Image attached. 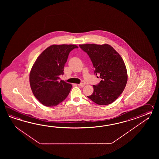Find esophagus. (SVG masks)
I'll use <instances>...</instances> for the list:
<instances>
[{
    "instance_id": "obj_1",
    "label": "esophagus",
    "mask_w": 159,
    "mask_h": 159,
    "mask_svg": "<svg viewBox=\"0 0 159 159\" xmlns=\"http://www.w3.org/2000/svg\"><path fill=\"white\" fill-rule=\"evenodd\" d=\"M78 85L80 87H84V84H83V83L80 84H78Z\"/></svg>"
}]
</instances>
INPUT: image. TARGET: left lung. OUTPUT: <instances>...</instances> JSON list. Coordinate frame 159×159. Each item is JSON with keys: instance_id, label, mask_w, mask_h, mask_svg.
<instances>
[{"instance_id": "1", "label": "left lung", "mask_w": 159, "mask_h": 159, "mask_svg": "<svg viewBox=\"0 0 159 159\" xmlns=\"http://www.w3.org/2000/svg\"><path fill=\"white\" fill-rule=\"evenodd\" d=\"M94 68V75H100L101 81L93 85L94 92L88 98L99 105L111 104L124 90L127 82V72L121 56L108 44H82Z\"/></svg>"}]
</instances>
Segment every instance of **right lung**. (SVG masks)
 <instances>
[{"instance_id":"add662e5","label":"right lung","mask_w":159,"mask_h":159,"mask_svg":"<svg viewBox=\"0 0 159 159\" xmlns=\"http://www.w3.org/2000/svg\"><path fill=\"white\" fill-rule=\"evenodd\" d=\"M75 45H52L38 57L30 75L32 93L37 100L47 107L56 106L64 101L71 90V84L60 81L65 64Z\"/></svg>"}]
</instances>
